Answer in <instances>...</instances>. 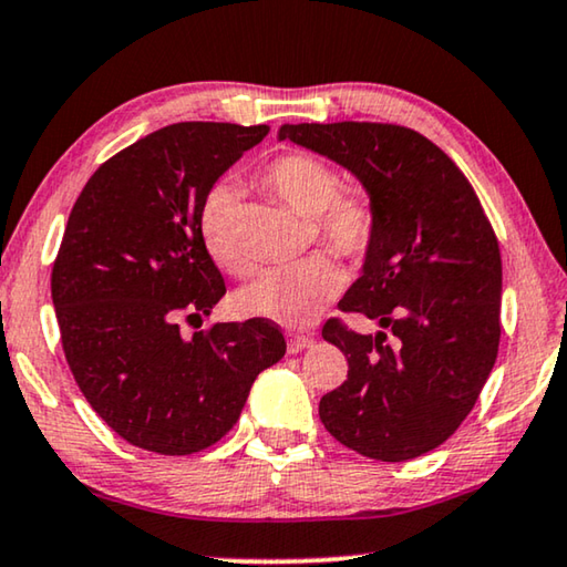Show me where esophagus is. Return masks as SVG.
Listing matches in <instances>:
<instances>
[{
    "mask_svg": "<svg viewBox=\"0 0 567 567\" xmlns=\"http://www.w3.org/2000/svg\"><path fill=\"white\" fill-rule=\"evenodd\" d=\"M312 338L300 336V332H287V353H300V350L310 348Z\"/></svg>",
    "mask_w": 567,
    "mask_h": 567,
    "instance_id": "obj_1",
    "label": "esophagus"
}]
</instances>
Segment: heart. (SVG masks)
<instances>
[{
	"label": "heart",
	"mask_w": 567,
	"mask_h": 567,
	"mask_svg": "<svg viewBox=\"0 0 567 567\" xmlns=\"http://www.w3.org/2000/svg\"><path fill=\"white\" fill-rule=\"evenodd\" d=\"M262 182L302 217H312V229L332 255L355 259L371 247L379 229V212L363 192L340 194V176L326 161L310 154H282L269 161ZM235 186L217 184L204 196L199 235L209 257L231 275H247L235 237ZM340 275L326 257H305L295 265L272 267L255 282L241 287L237 305L251 318H265L287 328H302L316 320L338 292Z\"/></svg>",
	"instance_id": "heart-1"
}]
</instances>
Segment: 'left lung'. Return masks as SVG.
Wrapping results in <instances>:
<instances>
[{"mask_svg": "<svg viewBox=\"0 0 567 567\" xmlns=\"http://www.w3.org/2000/svg\"><path fill=\"white\" fill-rule=\"evenodd\" d=\"M277 138L348 168L379 212L363 272L338 308L381 330L326 322L348 381L320 399V421L371 460L426 454L470 416L497 361L502 259L487 214L454 161L403 125L285 123Z\"/></svg>", "mask_w": 567, "mask_h": 567, "instance_id": "left-lung-1", "label": "left lung"}]
</instances>
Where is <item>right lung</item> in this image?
Instances as JSON below:
<instances>
[{
	"mask_svg": "<svg viewBox=\"0 0 567 567\" xmlns=\"http://www.w3.org/2000/svg\"><path fill=\"white\" fill-rule=\"evenodd\" d=\"M269 125L174 123L87 178L52 267L68 365L107 426L146 452L184 456L237 424L251 383L285 355L275 322H217L227 287L199 235L219 176ZM202 328V326H199Z\"/></svg>",
	"mask_w": 567,
	"mask_h": 567,
	"instance_id": "obj_1",
	"label": "right lung"
}]
</instances>
